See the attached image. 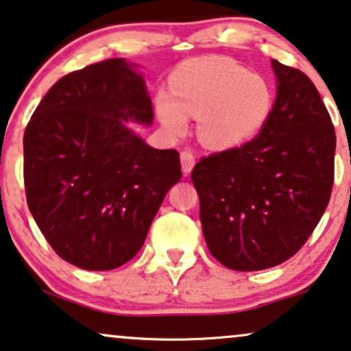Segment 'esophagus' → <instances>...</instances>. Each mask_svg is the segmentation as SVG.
<instances>
[{
  "label": "esophagus",
  "mask_w": 351,
  "mask_h": 351,
  "mask_svg": "<svg viewBox=\"0 0 351 351\" xmlns=\"http://www.w3.org/2000/svg\"><path fill=\"white\" fill-rule=\"evenodd\" d=\"M181 158V168H183L184 175H189L194 167V155L189 150H183L180 155Z\"/></svg>",
  "instance_id": "obj_1"
}]
</instances>
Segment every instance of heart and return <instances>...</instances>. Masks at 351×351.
Wrapping results in <instances>:
<instances>
[{"label":"heart","instance_id":"b5f03b06","mask_svg":"<svg viewBox=\"0 0 351 351\" xmlns=\"http://www.w3.org/2000/svg\"><path fill=\"white\" fill-rule=\"evenodd\" d=\"M171 95L162 93L157 112L163 128L180 135L188 116L197 117V135L213 149H232L248 142L267 124L273 90L258 73L226 57L188 62L173 77Z\"/></svg>","mask_w":351,"mask_h":351}]
</instances>
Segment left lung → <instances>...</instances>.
<instances>
[{
  "instance_id": "obj_1",
  "label": "left lung",
  "mask_w": 351,
  "mask_h": 351,
  "mask_svg": "<svg viewBox=\"0 0 351 351\" xmlns=\"http://www.w3.org/2000/svg\"><path fill=\"white\" fill-rule=\"evenodd\" d=\"M278 95L261 132L193 168L210 255L235 271L289 260L325 213L333 186L335 129L306 73L271 60Z\"/></svg>"
}]
</instances>
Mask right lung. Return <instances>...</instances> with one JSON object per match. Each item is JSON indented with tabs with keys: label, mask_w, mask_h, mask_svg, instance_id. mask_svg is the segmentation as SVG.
Wrapping results in <instances>:
<instances>
[{
	"label": "right lung",
	"mask_w": 351,
	"mask_h": 351,
	"mask_svg": "<svg viewBox=\"0 0 351 351\" xmlns=\"http://www.w3.org/2000/svg\"><path fill=\"white\" fill-rule=\"evenodd\" d=\"M152 121L145 82L124 58L71 71L42 98L24 132V186L60 258L106 271L142 248L181 178L178 152L152 149L129 129Z\"/></svg>",
	"instance_id": "1"
}]
</instances>
